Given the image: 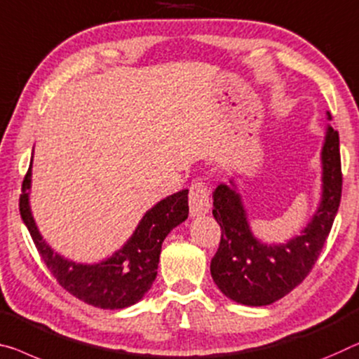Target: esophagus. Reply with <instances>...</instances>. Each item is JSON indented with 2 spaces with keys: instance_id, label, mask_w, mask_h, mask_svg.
Returning a JSON list of instances; mask_svg holds the SVG:
<instances>
[{
  "instance_id": "obj_1",
  "label": "esophagus",
  "mask_w": 359,
  "mask_h": 359,
  "mask_svg": "<svg viewBox=\"0 0 359 359\" xmlns=\"http://www.w3.org/2000/svg\"><path fill=\"white\" fill-rule=\"evenodd\" d=\"M210 210V189L203 181H194L189 189L191 217H201Z\"/></svg>"
}]
</instances>
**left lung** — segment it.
I'll return each instance as SVG.
<instances>
[{
    "mask_svg": "<svg viewBox=\"0 0 359 359\" xmlns=\"http://www.w3.org/2000/svg\"><path fill=\"white\" fill-rule=\"evenodd\" d=\"M327 120L330 114L327 112ZM323 194L318 210L300 236L285 244H263L253 236L242 197L231 184L213 191V217L222 241L210 263L218 289L242 305L264 306L294 290L316 263L332 228L341 197L339 131L327 125L323 152Z\"/></svg>",
    "mask_w": 359,
    "mask_h": 359,
    "instance_id": "obj_1",
    "label": "left lung"
}]
</instances>
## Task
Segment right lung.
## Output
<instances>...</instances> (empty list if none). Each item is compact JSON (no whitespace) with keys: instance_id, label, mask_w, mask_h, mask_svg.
I'll return each instance as SVG.
<instances>
[{"instance_id":"obj_1","label":"right lung","mask_w":359,"mask_h":359,"mask_svg":"<svg viewBox=\"0 0 359 359\" xmlns=\"http://www.w3.org/2000/svg\"><path fill=\"white\" fill-rule=\"evenodd\" d=\"M30 186L32 162L22 183L19 210L41 260L69 294L102 310H122L146 295L157 276L163 239L189 213V191L175 192L146 212L133 236L112 257L93 264L75 263L54 252L38 231L30 210Z\"/></svg>"}]
</instances>
